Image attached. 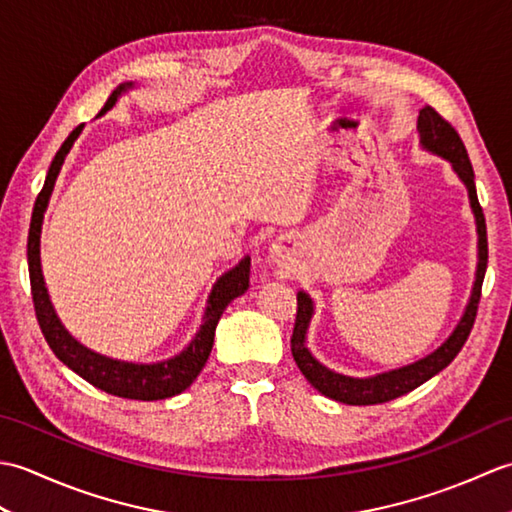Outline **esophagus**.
I'll use <instances>...</instances> for the list:
<instances>
[{"mask_svg":"<svg viewBox=\"0 0 512 512\" xmlns=\"http://www.w3.org/2000/svg\"><path fill=\"white\" fill-rule=\"evenodd\" d=\"M270 259H273L277 266H290V246L286 239L273 242V246H270Z\"/></svg>","mask_w":512,"mask_h":512,"instance_id":"esophagus-1","label":"esophagus"}]
</instances>
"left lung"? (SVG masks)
<instances>
[{"instance_id":"8db88e82","label":"left lung","mask_w":512,"mask_h":512,"mask_svg":"<svg viewBox=\"0 0 512 512\" xmlns=\"http://www.w3.org/2000/svg\"><path fill=\"white\" fill-rule=\"evenodd\" d=\"M418 136H420L422 149H427L431 154L442 156L444 160L451 162L453 171L458 173V178L464 182L466 191H469L471 209H473L475 226H477V270H475L473 292H471L469 303H466V310L462 314L460 323L455 325V330L451 332L449 339L444 341L436 352H431L429 356H424L411 365L391 369V372H383L367 378H352V376L332 372V369L321 365L317 358L310 354V350L306 347V334H308V325L312 319L314 306H312L310 295L299 290L295 330H292V339H290L292 356H295V363L301 369V374L308 378V383L314 389H319L323 396H328L332 400L345 402V405H378V402H387L398 396H405L411 389L427 383L429 378L442 372V369L447 367L455 356H458L462 345L466 343V339H469L471 328L475 323L477 306H480L482 281H484L486 264H488V242H486L484 213H482L480 202H477L475 173H473L469 154H466L462 138L458 132H455L453 125L449 121H444V118L429 105H424L420 110Z\"/></svg>"}]
</instances>
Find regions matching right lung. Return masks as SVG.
<instances>
[{
  "label": "right lung",
  "instance_id": "obj_1",
  "mask_svg": "<svg viewBox=\"0 0 512 512\" xmlns=\"http://www.w3.org/2000/svg\"><path fill=\"white\" fill-rule=\"evenodd\" d=\"M134 88V83H123L110 94V99L103 105L99 116L116 105L118 96ZM83 125H79L74 132L65 138V143L59 147L57 156H54L52 165L48 169L46 182L35 200V209H32L30 231H28V273H30V290H32V303H35L39 328L46 336L50 350L57 354L63 365H68L72 372L88 380L90 385L99 387L107 394L132 398V400H162L182 394L206 365V358L211 354L215 328L220 321L222 312L228 303L235 297L244 295L248 290V275H250V257H244L235 268L226 270V273L215 281L213 290L206 301V310L202 317L200 330L195 332L191 343L176 356L167 358V361L158 363H127L116 361V358L103 356L99 352H92L88 347L81 345L74 336L63 328L57 312L52 308V301L48 295L46 281L41 273V257H39V244H41V224L43 213L48 209L50 195L57 182L59 171L63 167L65 156L70 154L74 140L79 138Z\"/></svg>",
  "mask_w": 512,
  "mask_h": 512
}]
</instances>
